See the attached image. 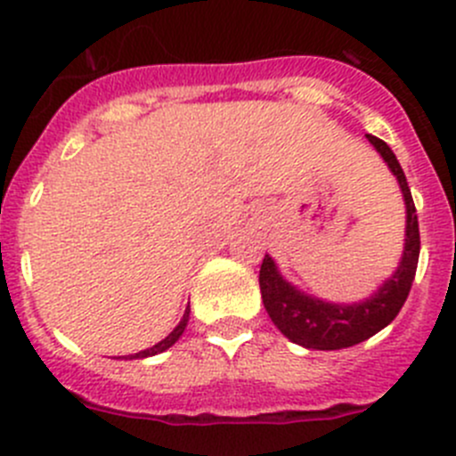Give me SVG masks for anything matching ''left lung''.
Returning <instances> with one entry per match:
<instances>
[{
    "mask_svg": "<svg viewBox=\"0 0 456 456\" xmlns=\"http://www.w3.org/2000/svg\"><path fill=\"white\" fill-rule=\"evenodd\" d=\"M366 139L379 151L390 172L397 176L403 200H406V242H403V256L397 271L369 300L357 302V305H333V302H324L320 297L306 296L305 291H297L280 275L278 266L269 256H265L260 266V293L271 322L282 330L284 338L314 351H339V348L355 346L388 326L402 311L411 293L417 262H419V223H417V209L406 174L397 156L384 141L372 134H366Z\"/></svg>",
    "mask_w": 456,
    "mask_h": 456,
    "instance_id": "left-lung-1",
    "label": "left lung"
}]
</instances>
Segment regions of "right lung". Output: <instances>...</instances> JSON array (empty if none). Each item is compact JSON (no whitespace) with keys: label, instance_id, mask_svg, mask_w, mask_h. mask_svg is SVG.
<instances>
[{"label":"right lung","instance_id":"right-lung-1","mask_svg":"<svg viewBox=\"0 0 456 456\" xmlns=\"http://www.w3.org/2000/svg\"><path fill=\"white\" fill-rule=\"evenodd\" d=\"M187 322H190V306H187V309H185V315H183V320L178 322V326H176V329L172 330V333L167 335V338L160 339V342H159V344H154V346H151V348H145V351L134 353V355H127V357H130V360H141V357H151V355H159V353L167 351L169 346H174V344L178 342V338H181L183 330H185Z\"/></svg>","mask_w":456,"mask_h":456}]
</instances>
